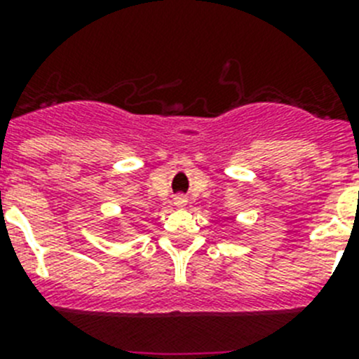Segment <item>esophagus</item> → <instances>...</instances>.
Instances as JSON below:
<instances>
[{
    "instance_id": "34e87169",
    "label": "esophagus",
    "mask_w": 359,
    "mask_h": 359,
    "mask_svg": "<svg viewBox=\"0 0 359 359\" xmlns=\"http://www.w3.org/2000/svg\"><path fill=\"white\" fill-rule=\"evenodd\" d=\"M183 203H185V199H182V198H177V205H183Z\"/></svg>"
}]
</instances>
